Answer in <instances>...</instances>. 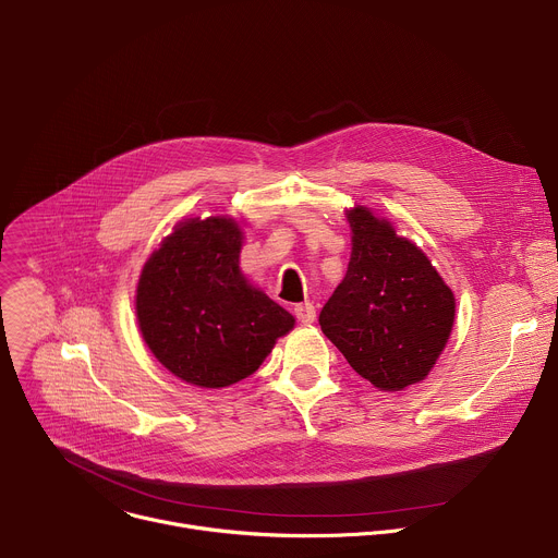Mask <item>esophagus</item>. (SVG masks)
<instances>
[{"instance_id": "esophagus-1", "label": "esophagus", "mask_w": 558, "mask_h": 558, "mask_svg": "<svg viewBox=\"0 0 558 558\" xmlns=\"http://www.w3.org/2000/svg\"><path fill=\"white\" fill-rule=\"evenodd\" d=\"M293 313H295V317H298V320H300L302 325H311V323H315V306H313L311 302L295 304V306H293Z\"/></svg>"}]
</instances>
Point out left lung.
Returning a JSON list of instances; mask_svg holds the SVG:
<instances>
[{
    "label": "left lung",
    "mask_w": 558,
    "mask_h": 558,
    "mask_svg": "<svg viewBox=\"0 0 558 558\" xmlns=\"http://www.w3.org/2000/svg\"><path fill=\"white\" fill-rule=\"evenodd\" d=\"M351 260L320 311L323 333L357 375L395 392L426 379L452 331L454 293L428 256L368 207L347 209Z\"/></svg>",
    "instance_id": "left-lung-1"
}]
</instances>
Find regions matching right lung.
Masks as SVG:
<instances>
[{"instance_id": "add662e5", "label": "right lung", "mask_w": 558, "mask_h": 558, "mask_svg": "<svg viewBox=\"0 0 558 558\" xmlns=\"http://www.w3.org/2000/svg\"><path fill=\"white\" fill-rule=\"evenodd\" d=\"M241 250L243 229L233 218H187L138 276L141 336L158 362L192 386L222 388L250 377L295 325L245 278Z\"/></svg>"}]
</instances>
